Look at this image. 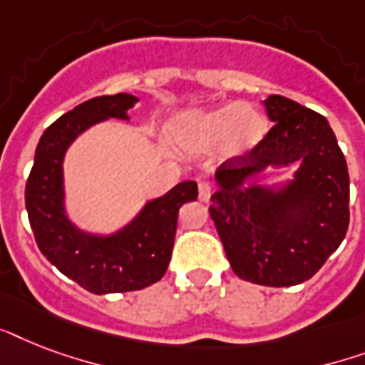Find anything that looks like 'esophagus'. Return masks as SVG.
<instances>
[{
  "label": "esophagus",
  "instance_id": "34e87169",
  "mask_svg": "<svg viewBox=\"0 0 365 365\" xmlns=\"http://www.w3.org/2000/svg\"><path fill=\"white\" fill-rule=\"evenodd\" d=\"M212 197V185L208 182H200L199 183V199L202 202H208Z\"/></svg>",
  "mask_w": 365,
  "mask_h": 365
}]
</instances>
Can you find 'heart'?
Wrapping results in <instances>:
<instances>
[{
  "label": "heart",
  "instance_id": "b5f03b06",
  "mask_svg": "<svg viewBox=\"0 0 365 365\" xmlns=\"http://www.w3.org/2000/svg\"><path fill=\"white\" fill-rule=\"evenodd\" d=\"M170 142L185 153H206L220 145L227 157L250 153L267 134V119L252 104H227L180 113L166 126Z\"/></svg>",
  "mask_w": 365,
  "mask_h": 365
}]
</instances>
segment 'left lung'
I'll return each instance as SVG.
<instances>
[{
  "label": "left lung",
  "mask_w": 365,
  "mask_h": 365,
  "mask_svg": "<svg viewBox=\"0 0 365 365\" xmlns=\"http://www.w3.org/2000/svg\"><path fill=\"white\" fill-rule=\"evenodd\" d=\"M274 123L250 153L216 170V223L235 274L261 286H295L317 274L349 229V170L326 117L271 94L263 102ZM297 164L280 188L257 183L269 165ZM248 182V186H244Z\"/></svg>",
  "instance_id": "left-lung-1"
}]
</instances>
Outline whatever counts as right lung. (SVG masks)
<instances>
[{
  "instance_id": "obj_1",
  "label": "right lung",
  "mask_w": 365,
  "mask_h": 365,
  "mask_svg": "<svg viewBox=\"0 0 365 365\" xmlns=\"http://www.w3.org/2000/svg\"><path fill=\"white\" fill-rule=\"evenodd\" d=\"M132 94L96 96L56 119L36 148L26 182V210L41 254L91 294H121L159 282L170 263L178 212L197 200V182H182L159 199L145 202L128 225L113 235L85 233L64 208V155L88 126L106 119L128 121L136 104Z\"/></svg>"
}]
</instances>
